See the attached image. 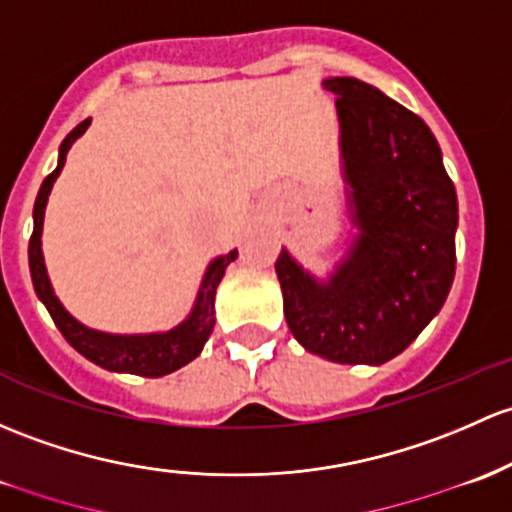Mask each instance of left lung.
I'll return each instance as SVG.
<instances>
[{
    "label": "left lung",
    "mask_w": 512,
    "mask_h": 512,
    "mask_svg": "<svg viewBox=\"0 0 512 512\" xmlns=\"http://www.w3.org/2000/svg\"><path fill=\"white\" fill-rule=\"evenodd\" d=\"M338 95L343 179L358 228L336 272L319 282L279 252L289 331L333 363L383 365L439 314L454 282L459 203L422 117L358 78H328Z\"/></svg>",
    "instance_id": "8db88e82"
}]
</instances>
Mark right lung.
Instances as JSON below:
<instances>
[{"label": "right lung", "mask_w": 512, "mask_h": 512, "mask_svg": "<svg viewBox=\"0 0 512 512\" xmlns=\"http://www.w3.org/2000/svg\"><path fill=\"white\" fill-rule=\"evenodd\" d=\"M90 120H83L78 127L68 134L61 142V152H58V166L51 174L43 179L39 188V196L34 203V233L29 240V267H31V282H34L36 294L43 301V306L51 314L53 324L63 333L68 343L93 360L95 365L105 370H115V373H132L144 375V378H161L174 370L184 368L191 363L201 348L206 346L208 336H211L215 324V289H218L220 279H223L225 267L238 257V250L228 252L223 257H215L208 265L206 274H203L201 289H198L196 304H193L191 314L179 326L171 328L166 333H137V336H120V333H102L93 331V328L83 326L75 321L63 304L53 294L51 282H48L46 265H43V252H41V230H43V211H46L48 193H51L53 181L61 174L63 164H66V154L71 144L80 134L85 132Z\"/></svg>", "instance_id": "1"}]
</instances>
